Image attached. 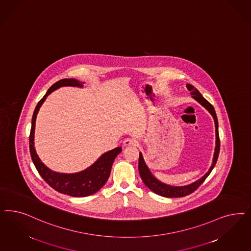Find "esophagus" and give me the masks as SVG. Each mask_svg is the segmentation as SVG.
Masks as SVG:
<instances>
[{
    "instance_id": "34e87169",
    "label": "esophagus",
    "mask_w": 251,
    "mask_h": 251,
    "mask_svg": "<svg viewBox=\"0 0 251 251\" xmlns=\"http://www.w3.org/2000/svg\"><path fill=\"white\" fill-rule=\"evenodd\" d=\"M137 143H138V141L136 139H134V138H126L124 140V146H126V147L136 145Z\"/></svg>"
}]
</instances>
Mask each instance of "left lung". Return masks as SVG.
<instances>
[{
  "label": "left lung",
  "instance_id": "obj_1",
  "mask_svg": "<svg viewBox=\"0 0 251 251\" xmlns=\"http://www.w3.org/2000/svg\"><path fill=\"white\" fill-rule=\"evenodd\" d=\"M188 91H190V94L192 95V98L194 99L196 101H198L201 105L203 106L212 116L214 124H215V135H216V141H215V150H214V154H213V159H212V163L210 167L209 171L203 176L202 177L198 179L197 181H195L193 183L186 185V186H171L167 185L165 183H162L159 179L154 176L151 174V172L150 170V168L147 166L144 158L142 156V153L139 152V160H138V171H139V175L140 177L142 179V181L144 182L146 186H148L152 192L156 194L160 195L165 198H181V197H185L187 195L193 193L195 190L202 184L205 181V179L209 176L212 169L214 168L217 159H218L219 151H220V138H219L218 131V119H217V115L215 113V110L213 108V106L210 104V102L203 98L202 95L201 94V92L198 89L194 88V86L190 85V84H186V86Z\"/></svg>",
  "mask_w": 251,
  "mask_h": 251
}]
</instances>
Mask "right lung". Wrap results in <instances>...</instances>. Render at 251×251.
I'll return each instance as SVG.
<instances>
[{"instance_id": "1", "label": "right lung", "mask_w": 251, "mask_h": 251, "mask_svg": "<svg viewBox=\"0 0 251 251\" xmlns=\"http://www.w3.org/2000/svg\"><path fill=\"white\" fill-rule=\"evenodd\" d=\"M84 83L74 78H65L57 81L54 83L44 97L41 99L36 106L33 113L31 122V130L29 136V150L33 163L36 166L41 177L45 180L49 186H51L58 192L62 194L68 195L71 197H87L96 193L102 186L105 185L108 178L111 174V169L113 166L114 159L122 151L121 147H117L113 150L102 154L96 162L91 164L85 170L74 173V174H65L58 173L50 170L43 162H41L40 157L36 152L34 147V134H35V124L37 114L46 98L49 95L62 87H77L83 88Z\"/></svg>"}]
</instances>
